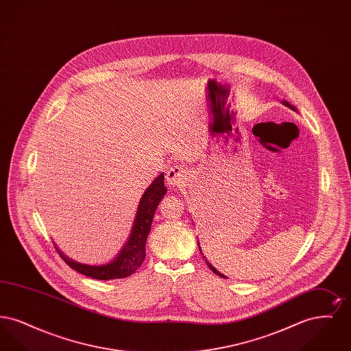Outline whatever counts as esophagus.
I'll return each instance as SVG.
<instances>
[{"mask_svg":"<svg viewBox=\"0 0 351 351\" xmlns=\"http://www.w3.org/2000/svg\"><path fill=\"white\" fill-rule=\"evenodd\" d=\"M186 179H188V173L185 168L182 166H173L169 168L166 173L167 183L173 188H182L184 184L186 183Z\"/></svg>","mask_w":351,"mask_h":351,"instance_id":"1","label":"esophagus"}]
</instances>
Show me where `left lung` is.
Returning <instances> with one entry per match:
<instances>
[{
	"mask_svg": "<svg viewBox=\"0 0 351 351\" xmlns=\"http://www.w3.org/2000/svg\"><path fill=\"white\" fill-rule=\"evenodd\" d=\"M282 104H283V105H285V106H287V108H289V109H292V110H293V112H298V110H296V108H295V106H293V105H292V104H289V102H288V101L283 100V101H282ZM197 245H199V250H200L201 255H202V258H204V259H205V263H206V266H208V267L210 268V269H212V271H213V272H215V274H216V275H218V276H221V278H223V279H225V278H226V276H225V275H222V274H221V272H218L217 269H216V268L213 267V266H212V265H210V263H209V261H208V259H206V258H205V256H204V254H202V251H201L200 242H197ZM226 279H228V278H226Z\"/></svg>",
	"mask_w": 351,
	"mask_h": 351,
	"instance_id": "obj_1",
	"label": "left lung"
}]
</instances>
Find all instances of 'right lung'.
<instances>
[{"mask_svg": "<svg viewBox=\"0 0 351 351\" xmlns=\"http://www.w3.org/2000/svg\"><path fill=\"white\" fill-rule=\"evenodd\" d=\"M166 192L167 188L165 186V173H160L141 197L129 238L112 262L100 266L84 265L69 259L56 246L55 249L60 254V256L64 259V262L69 267L83 274L85 276L97 280L123 279L130 276L142 266L146 258V241L150 233L152 218Z\"/></svg>", "mask_w": 351, "mask_h": 351, "instance_id": "add662e5", "label": "right lung"}]
</instances>
